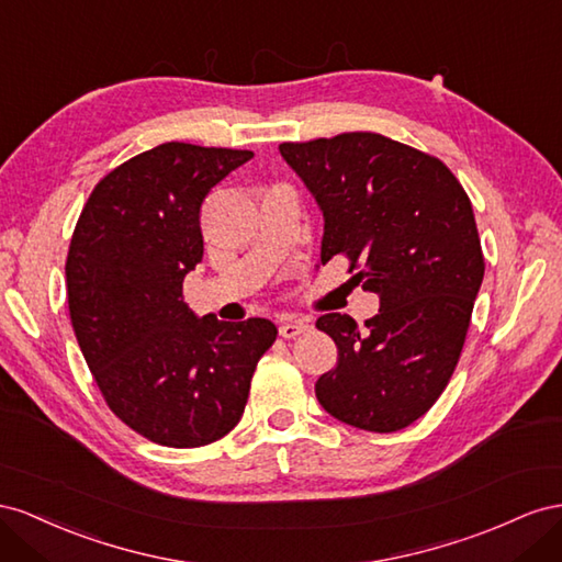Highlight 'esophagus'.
Wrapping results in <instances>:
<instances>
[{
    "label": "esophagus",
    "mask_w": 562,
    "mask_h": 562,
    "mask_svg": "<svg viewBox=\"0 0 562 562\" xmlns=\"http://www.w3.org/2000/svg\"><path fill=\"white\" fill-rule=\"evenodd\" d=\"M308 329H311L308 319H284V323L280 325V336H284V339H294V336L308 331Z\"/></svg>",
    "instance_id": "obj_1"
}]
</instances>
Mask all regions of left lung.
I'll use <instances>...</instances> for the list:
<instances>
[{"mask_svg":"<svg viewBox=\"0 0 562 562\" xmlns=\"http://www.w3.org/2000/svg\"><path fill=\"white\" fill-rule=\"evenodd\" d=\"M325 218L319 261L346 254L379 313H327L339 358L315 383L334 419L393 432L424 416L459 362L485 276L467 192L440 159L381 134L282 143Z\"/></svg>","mask_w":562,"mask_h":562,"instance_id":"obj_1","label":"left lung"}]
</instances>
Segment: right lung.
<instances>
[{
	"label": "right lung",
	"mask_w": 562,
	"mask_h": 562,
	"mask_svg": "<svg viewBox=\"0 0 562 562\" xmlns=\"http://www.w3.org/2000/svg\"><path fill=\"white\" fill-rule=\"evenodd\" d=\"M251 150L162 143L93 188L68 251L77 344L108 407L157 445L200 447L245 412L256 362L278 327L221 323L183 303L202 261V204Z\"/></svg>",
	"instance_id": "add662e5"
}]
</instances>
